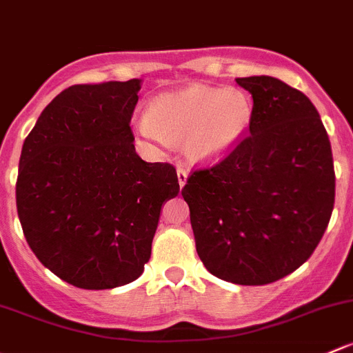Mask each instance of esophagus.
Here are the masks:
<instances>
[{"label": "esophagus", "instance_id": "esophagus-1", "mask_svg": "<svg viewBox=\"0 0 353 353\" xmlns=\"http://www.w3.org/2000/svg\"><path fill=\"white\" fill-rule=\"evenodd\" d=\"M188 177H189L188 170L183 169V167H179V169H177V183H179L181 189H183L184 184L188 183Z\"/></svg>", "mask_w": 353, "mask_h": 353}]
</instances>
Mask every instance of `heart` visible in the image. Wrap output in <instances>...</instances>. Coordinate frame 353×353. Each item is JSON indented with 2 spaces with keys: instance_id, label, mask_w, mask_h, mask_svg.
<instances>
[{
  "instance_id": "heart-1",
  "label": "heart",
  "mask_w": 353,
  "mask_h": 353,
  "mask_svg": "<svg viewBox=\"0 0 353 353\" xmlns=\"http://www.w3.org/2000/svg\"><path fill=\"white\" fill-rule=\"evenodd\" d=\"M254 117L250 98L239 88L191 84L152 101L150 113L135 120L139 135L157 145L184 139L191 161L213 164L232 154L247 135Z\"/></svg>"
}]
</instances>
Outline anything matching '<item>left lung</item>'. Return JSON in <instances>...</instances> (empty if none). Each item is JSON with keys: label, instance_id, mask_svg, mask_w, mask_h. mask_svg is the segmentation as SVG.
I'll use <instances>...</instances> for the list:
<instances>
[{"label": "left lung", "instance_id": "left-lung-1", "mask_svg": "<svg viewBox=\"0 0 353 353\" xmlns=\"http://www.w3.org/2000/svg\"><path fill=\"white\" fill-rule=\"evenodd\" d=\"M254 99L250 135L183 189L199 259L213 276L264 285L320 243L335 203L332 145L306 94L270 76L235 79Z\"/></svg>", "mask_w": 353, "mask_h": 353}]
</instances>
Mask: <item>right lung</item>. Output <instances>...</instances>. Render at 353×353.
Here are the masks:
<instances>
[{"label":"right lung","mask_w":353,"mask_h":353,"mask_svg":"<svg viewBox=\"0 0 353 353\" xmlns=\"http://www.w3.org/2000/svg\"><path fill=\"white\" fill-rule=\"evenodd\" d=\"M142 79L76 84L40 113L21 148L17 210L40 262L81 289L139 279L176 169L145 162L130 120Z\"/></svg>","instance_id":"1"}]
</instances>
